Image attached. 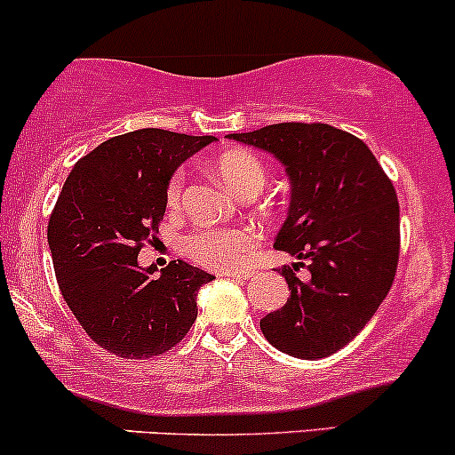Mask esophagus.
<instances>
[{
  "instance_id": "34e87169",
  "label": "esophagus",
  "mask_w": 455,
  "mask_h": 455,
  "mask_svg": "<svg viewBox=\"0 0 455 455\" xmlns=\"http://www.w3.org/2000/svg\"><path fill=\"white\" fill-rule=\"evenodd\" d=\"M221 277H229V279H249L253 277L251 270H232V273H221Z\"/></svg>"
}]
</instances>
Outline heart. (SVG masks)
Returning <instances> with one entry per match:
<instances>
[{"label": "heart", "mask_w": 455, "mask_h": 455, "mask_svg": "<svg viewBox=\"0 0 455 455\" xmlns=\"http://www.w3.org/2000/svg\"><path fill=\"white\" fill-rule=\"evenodd\" d=\"M212 170L229 191L243 193L244 188H262L264 165L258 156L247 150H228L217 156ZM182 173L170 180L167 187V206L176 208L182 200ZM259 234L251 228H202L185 238V249L193 259L208 268L229 270L238 268L253 249L258 247Z\"/></svg>", "instance_id": "heart-1"}]
</instances>
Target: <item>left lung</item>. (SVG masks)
<instances>
[{
	"instance_id": "obj_1",
	"label": "left lung",
	"mask_w": 455,
	"mask_h": 455,
	"mask_svg": "<svg viewBox=\"0 0 455 455\" xmlns=\"http://www.w3.org/2000/svg\"><path fill=\"white\" fill-rule=\"evenodd\" d=\"M228 137L285 167L290 206L275 249L305 259L311 275L300 282L290 267L282 270L290 299L259 329L296 359L333 355L363 331L391 290L400 255L395 188L370 148L335 126L282 122Z\"/></svg>"
}]
</instances>
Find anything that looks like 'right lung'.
<instances>
[{"label": "right lung", "instance_id": "right-lung-1", "mask_svg": "<svg viewBox=\"0 0 455 455\" xmlns=\"http://www.w3.org/2000/svg\"><path fill=\"white\" fill-rule=\"evenodd\" d=\"M217 137L141 129L111 137L76 161L51 212L55 277L92 341L124 359L173 348L197 318L206 270L173 259L156 275L137 255L159 232L178 167Z\"/></svg>", "mask_w": 455, "mask_h": 455}]
</instances>
